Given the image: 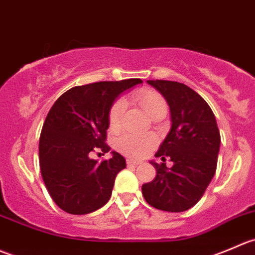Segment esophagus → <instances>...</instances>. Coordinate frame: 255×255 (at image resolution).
<instances>
[{"label":"esophagus","instance_id":"34e87169","mask_svg":"<svg viewBox=\"0 0 255 255\" xmlns=\"http://www.w3.org/2000/svg\"><path fill=\"white\" fill-rule=\"evenodd\" d=\"M127 163L128 166H137V165H140V161H135V160H131V158H128L127 160Z\"/></svg>","mask_w":255,"mask_h":255}]
</instances>
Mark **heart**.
I'll list each match as a JSON object with an SVG mask.
<instances>
[{
  "mask_svg": "<svg viewBox=\"0 0 255 255\" xmlns=\"http://www.w3.org/2000/svg\"><path fill=\"white\" fill-rule=\"evenodd\" d=\"M133 100L137 105L142 108L143 112L152 119L165 117L167 113V104L162 95L153 89H140L133 94ZM125 110V103L123 99L115 100L109 110V128L112 130H118L122 124L123 113ZM157 143V137L152 133H127L118 140L117 147L120 152L130 156L132 158H141L152 150Z\"/></svg>",
  "mask_w": 255,
  "mask_h": 255,
  "instance_id": "b5f03b06",
  "label": "heart"
}]
</instances>
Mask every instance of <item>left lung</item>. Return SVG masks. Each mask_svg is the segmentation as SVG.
<instances>
[{"label": "left lung", "instance_id": "left-lung-1", "mask_svg": "<svg viewBox=\"0 0 255 255\" xmlns=\"http://www.w3.org/2000/svg\"><path fill=\"white\" fill-rule=\"evenodd\" d=\"M167 102L171 130L155 153L162 162H151L156 177L143 183L146 202L166 212H183L196 205L217 168L221 135L210 105L187 85L171 80H147ZM166 158L174 165L165 167Z\"/></svg>", "mask_w": 255, "mask_h": 255}]
</instances>
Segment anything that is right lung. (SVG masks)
I'll return each instance as SVG.
<instances>
[{
    "label": "right lung",
    "mask_w": 255,
    "mask_h": 255,
    "mask_svg": "<svg viewBox=\"0 0 255 255\" xmlns=\"http://www.w3.org/2000/svg\"><path fill=\"white\" fill-rule=\"evenodd\" d=\"M141 79L98 82L74 87L60 95L43 124L39 137L42 178L55 205L70 214H88L110 200L115 177L125 158L98 162L90 153L110 150L107 141L109 110L118 95Z\"/></svg>",
    "instance_id": "obj_1"
}]
</instances>
